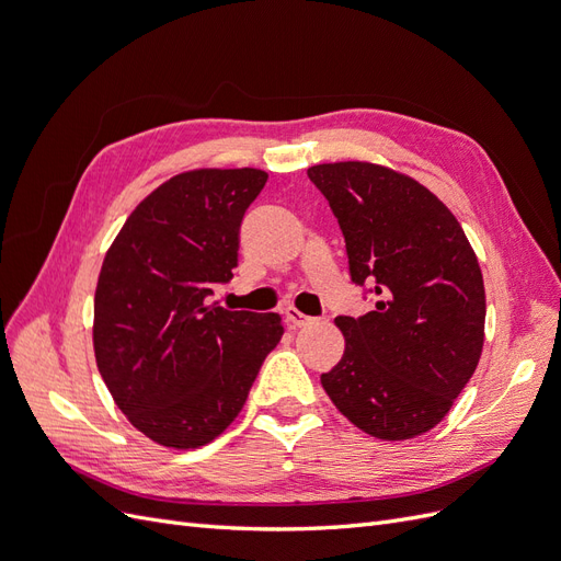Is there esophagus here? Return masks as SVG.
Instances as JSON below:
<instances>
[{
    "instance_id": "esophagus-1",
    "label": "esophagus",
    "mask_w": 561,
    "mask_h": 561,
    "mask_svg": "<svg viewBox=\"0 0 561 561\" xmlns=\"http://www.w3.org/2000/svg\"><path fill=\"white\" fill-rule=\"evenodd\" d=\"M285 320L290 322L293 328H304V325H309V322H313V318L304 316V313L297 311L295 307H287V309H285Z\"/></svg>"
}]
</instances>
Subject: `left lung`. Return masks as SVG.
<instances>
[{
    "instance_id": "1",
    "label": "left lung",
    "mask_w": 561,
    "mask_h": 561,
    "mask_svg": "<svg viewBox=\"0 0 561 561\" xmlns=\"http://www.w3.org/2000/svg\"><path fill=\"white\" fill-rule=\"evenodd\" d=\"M307 175L344 233L351 280L377 295L375 311L334 318L346 351L320 383L371 437L428 433L480 363L478 257L445 203L412 178L363 161L311 165Z\"/></svg>"
}]
</instances>
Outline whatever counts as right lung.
Here are the masks:
<instances>
[{
    "label": "right lung",
    "mask_w": 561,
    "mask_h": 561,
    "mask_svg": "<svg viewBox=\"0 0 561 561\" xmlns=\"http://www.w3.org/2000/svg\"><path fill=\"white\" fill-rule=\"evenodd\" d=\"M266 173H182L130 213L95 287L100 377L128 421L173 449L213 443L239 416L280 316L208 307L239 262V231Z\"/></svg>",
    "instance_id": "add662e5"
}]
</instances>
